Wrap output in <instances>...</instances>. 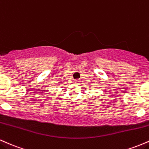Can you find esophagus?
<instances>
[{
  "instance_id": "1",
  "label": "esophagus",
  "mask_w": 149,
  "mask_h": 149,
  "mask_svg": "<svg viewBox=\"0 0 149 149\" xmlns=\"http://www.w3.org/2000/svg\"><path fill=\"white\" fill-rule=\"evenodd\" d=\"M74 81H75V82H76V83H77V82H78V81H77V80H75Z\"/></svg>"
}]
</instances>
